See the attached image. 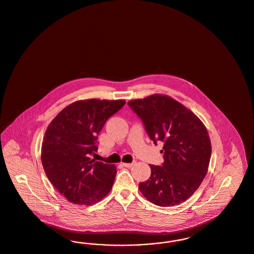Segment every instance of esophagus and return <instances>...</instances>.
I'll return each instance as SVG.
<instances>
[{
    "label": "esophagus",
    "mask_w": 254,
    "mask_h": 254,
    "mask_svg": "<svg viewBox=\"0 0 254 254\" xmlns=\"http://www.w3.org/2000/svg\"><path fill=\"white\" fill-rule=\"evenodd\" d=\"M134 164H135V163H123V165H124V166H125V167H127V168H130V167H132V166H133V165H134Z\"/></svg>",
    "instance_id": "esophagus-1"
}]
</instances>
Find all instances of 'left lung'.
<instances>
[{
  "mask_svg": "<svg viewBox=\"0 0 254 254\" xmlns=\"http://www.w3.org/2000/svg\"><path fill=\"white\" fill-rule=\"evenodd\" d=\"M128 106L141 118L150 139L163 142L164 163L150 164V178L139 184L142 195L162 207L187 200L208 172L212 145L202 121L182 103L154 93Z\"/></svg>",
  "mask_w": 254,
  "mask_h": 254,
  "instance_id": "8db88e82",
  "label": "left lung"
}]
</instances>
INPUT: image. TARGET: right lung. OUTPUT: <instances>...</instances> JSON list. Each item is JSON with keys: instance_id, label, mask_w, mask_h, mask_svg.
<instances>
[{"instance_id": "right-lung-1", "label": "right lung", "mask_w": 254, "mask_h": 254, "mask_svg": "<svg viewBox=\"0 0 254 254\" xmlns=\"http://www.w3.org/2000/svg\"><path fill=\"white\" fill-rule=\"evenodd\" d=\"M126 101L78 100L64 108L52 121L41 145V163L53 186L70 202L91 206L111 192L114 164L91 159L105 123Z\"/></svg>"}]
</instances>
